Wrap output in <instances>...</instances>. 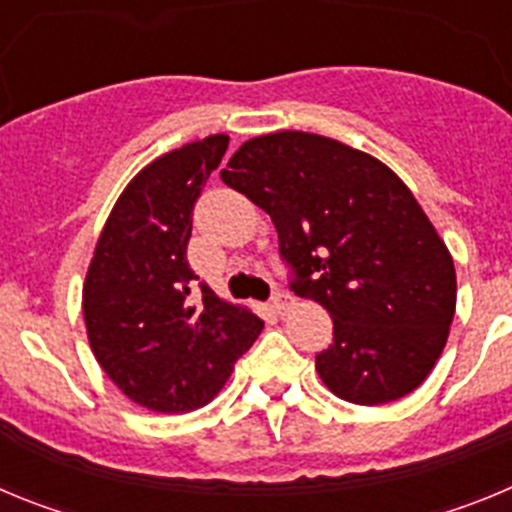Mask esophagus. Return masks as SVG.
Instances as JSON below:
<instances>
[{"instance_id": "obj_1", "label": "esophagus", "mask_w": 512, "mask_h": 512, "mask_svg": "<svg viewBox=\"0 0 512 512\" xmlns=\"http://www.w3.org/2000/svg\"><path fill=\"white\" fill-rule=\"evenodd\" d=\"M292 305H295V297L287 295V292H277V295L271 297V307H274V312H279V315H284Z\"/></svg>"}]
</instances>
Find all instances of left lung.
I'll list each match as a JSON object with an SVG mask.
<instances>
[{
	"mask_svg": "<svg viewBox=\"0 0 512 512\" xmlns=\"http://www.w3.org/2000/svg\"><path fill=\"white\" fill-rule=\"evenodd\" d=\"M271 215L300 297L333 318L320 379L354 405L418 390L449 338L456 269L405 182L379 158L325 135L246 140L220 171Z\"/></svg>",
	"mask_w": 512,
	"mask_h": 512,
	"instance_id": "obj_1",
	"label": "left lung"
}]
</instances>
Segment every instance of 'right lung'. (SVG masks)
<instances>
[{"label": "right lung", "instance_id": "obj_1", "mask_svg": "<svg viewBox=\"0 0 512 512\" xmlns=\"http://www.w3.org/2000/svg\"><path fill=\"white\" fill-rule=\"evenodd\" d=\"M217 133L158 156L122 189L89 261L81 307L94 359L125 397L153 413L212 400L264 320L202 284L192 302V207L228 151Z\"/></svg>", "mask_w": 512, "mask_h": 512}]
</instances>
